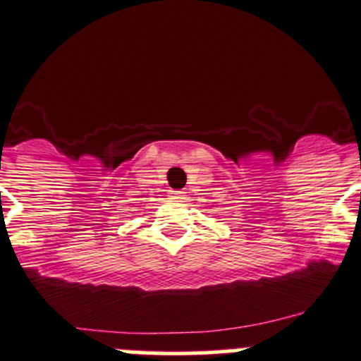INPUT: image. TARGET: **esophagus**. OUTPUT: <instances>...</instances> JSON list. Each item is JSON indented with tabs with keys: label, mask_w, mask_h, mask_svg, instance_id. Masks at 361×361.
<instances>
[{
	"label": "esophagus",
	"mask_w": 361,
	"mask_h": 361,
	"mask_svg": "<svg viewBox=\"0 0 361 361\" xmlns=\"http://www.w3.org/2000/svg\"><path fill=\"white\" fill-rule=\"evenodd\" d=\"M171 198L176 200V202H181V200H185V192H181V190H171Z\"/></svg>",
	"instance_id": "obj_1"
}]
</instances>
